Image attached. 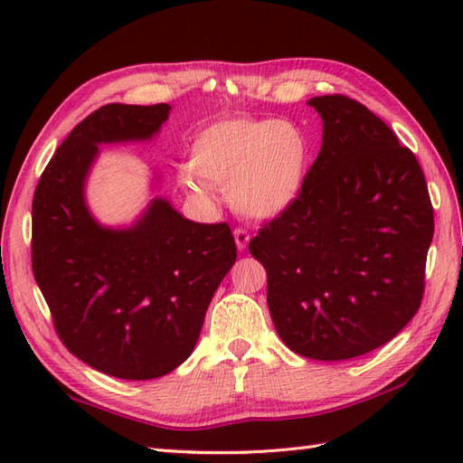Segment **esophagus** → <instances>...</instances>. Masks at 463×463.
<instances>
[{"label": "esophagus", "instance_id": "1", "mask_svg": "<svg viewBox=\"0 0 463 463\" xmlns=\"http://www.w3.org/2000/svg\"><path fill=\"white\" fill-rule=\"evenodd\" d=\"M249 241H250V232L247 229H242V226H237V229H234V242H237V249L239 250L247 249Z\"/></svg>", "mask_w": 463, "mask_h": 463}]
</instances>
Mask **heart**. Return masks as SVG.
I'll return each instance as SVG.
<instances>
[{
  "mask_svg": "<svg viewBox=\"0 0 463 463\" xmlns=\"http://www.w3.org/2000/svg\"><path fill=\"white\" fill-rule=\"evenodd\" d=\"M310 169V141L298 125L260 117H226L199 131L184 184L209 196L229 184L231 204L250 219H272L298 199Z\"/></svg>",
  "mask_w": 463,
  "mask_h": 463,
  "instance_id": "obj_1",
  "label": "heart"
}]
</instances>
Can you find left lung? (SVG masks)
<instances>
[{
	"mask_svg": "<svg viewBox=\"0 0 463 463\" xmlns=\"http://www.w3.org/2000/svg\"><path fill=\"white\" fill-rule=\"evenodd\" d=\"M322 146L287 211L249 242L279 336L300 356L348 360L390 342L426 288L434 206L396 133L346 95L308 101Z\"/></svg>",
	"mask_w": 463,
	"mask_h": 463,
	"instance_id": "left-lung-1",
	"label": "left lung"
}]
</instances>
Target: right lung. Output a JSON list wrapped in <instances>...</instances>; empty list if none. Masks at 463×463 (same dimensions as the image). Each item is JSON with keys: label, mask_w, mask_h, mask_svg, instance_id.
<instances>
[{"label": "right lung", "mask_w": 463, "mask_h": 463, "mask_svg": "<svg viewBox=\"0 0 463 463\" xmlns=\"http://www.w3.org/2000/svg\"><path fill=\"white\" fill-rule=\"evenodd\" d=\"M171 107L109 103L57 146L32 204V267L63 346L91 368L153 380L191 356L213 294L237 260L226 222L155 199L133 229L93 221L83 181L99 143L149 139Z\"/></svg>", "instance_id": "add662e5"}]
</instances>
